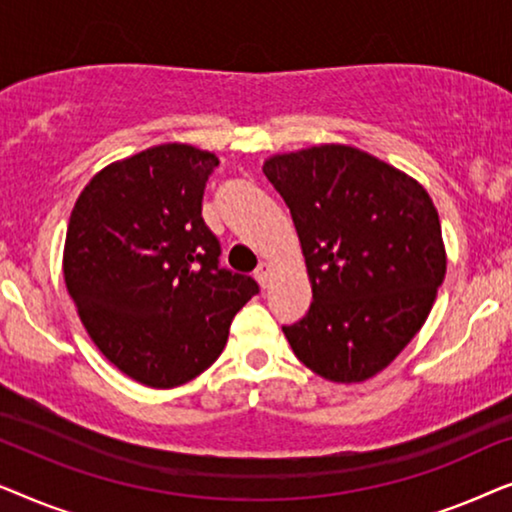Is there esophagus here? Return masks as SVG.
I'll return each instance as SVG.
<instances>
[{"instance_id": "obj_1", "label": "esophagus", "mask_w": 512, "mask_h": 512, "mask_svg": "<svg viewBox=\"0 0 512 512\" xmlns=\"http://www.w3.org/2000/svg\"><path fill=\"white\" fill-rule=\"evenodd\" d=\"M254 277L258 279V284L263 286H268L270 284V277H272V268H270V263H258V268H256V272H254Z\"/></svg>"}]
</instances>
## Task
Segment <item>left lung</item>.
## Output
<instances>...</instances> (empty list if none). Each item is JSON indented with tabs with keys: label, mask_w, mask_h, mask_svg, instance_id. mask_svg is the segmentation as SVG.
<instances>
[{
	"label": "left lung",
	"mask_w": 512,
	"mask_h": 512,
	"mask_svg": "<svg viewBox=\"0 0 512 512\" xmlns=\"http://www.w3.org/2000/svg\"><path fill=\"white\" fill-rule=\"evenodd\" d=\"M291 209L312 305L282 326L307 368L363 382L387 368L429 317L445 249L429 193L382 160L326 144L265 160Z\"/></svg>",
	"instance_id": "8db88e82"
}]
</instances>
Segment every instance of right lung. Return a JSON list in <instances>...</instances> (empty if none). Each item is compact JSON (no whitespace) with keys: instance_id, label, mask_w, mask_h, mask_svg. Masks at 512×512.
<instances>
[{"instance_id":"1","label":"right lung","mask_w":512,"mask_h":512,"mask_svg":"<svg viewBox=\"0 0 512 512\" xmlns=\"http://www.w3.org/2000/svg\"><path fill=\"white\" fill-rule=\"evenodd\" d=\"M216 167L195 146H153L95 174L69 216V296L97 349L146 387H179L212 366L258 293L254 277L221 268L202 219Z\"/></svg>"}]
</instances>
